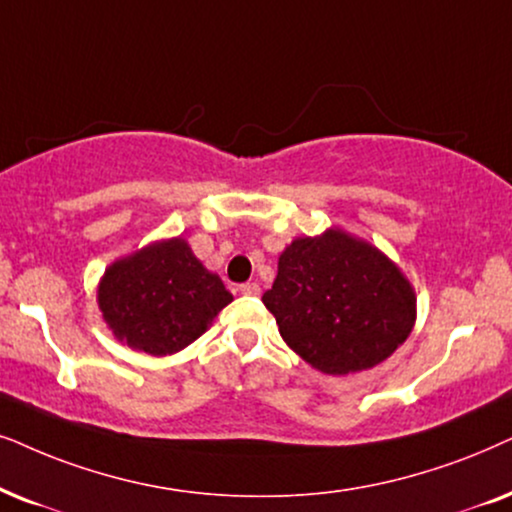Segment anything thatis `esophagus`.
Returning <instances> with one entry per match:
<instances>
[{
	"instance_id": "esophagus-1",
	"label": "esophagus",
	"mask_w": 512,
	"mask_h": 512,
	"mask_svg": "<svg viewBox=\"0 0 512 512\" xmlns=\"http://www.w3.org/2000/svg\"><path fill=\"white\" fill-rule=\"evenodd\" d=\"M240 291H242L244 296H258V294H261V284H258V282H247V284H242Z\"/></svg>"
}]
</instances>
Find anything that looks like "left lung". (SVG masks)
Listing matches in <instances>:
<instances>
[{
	"instance_id": "obj_1",
	"label": "left lung",
	"mask_w": 512,
	"mask_h": 512,
	"mask_svg": "<svg viewBox=\"0 0 512 512\" xmlns=\"http://www.w3.org/2000/svg\"><path fill=\"white\" fill-rule=\"evenodd\" d=\"M263 303L284 343L329 376L374 369L416 324V291L400 265L336 225L284 247Z\"/></svg>"
}]
</instances>
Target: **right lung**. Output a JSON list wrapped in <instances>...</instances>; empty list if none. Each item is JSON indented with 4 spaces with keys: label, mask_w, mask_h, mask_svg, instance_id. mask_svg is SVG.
Instances as JSON below:
<instances>
[{
    "label": "right lung",
    "mask_w": 512,
    "mask_h": 512,
    "mask_svg": "<svg viewBox=\"0 0 512 512\" xmlns=\"http://www.w3.org/2000/svg\"><path fill=\"white\" fill-rule=\"evenodd\" d=\"M96 301L119 343L167 357L197 341L232 294L178 235L112 261L98 282Z\"/></svg>",
    "instance_id": "add662e5"
}]
</instances>
